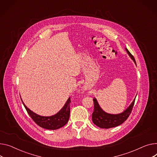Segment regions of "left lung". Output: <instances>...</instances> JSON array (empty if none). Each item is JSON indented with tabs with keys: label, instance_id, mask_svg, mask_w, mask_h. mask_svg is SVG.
Listing matches in <instances>:
<instances>
[{
	"label": "left lung",
	"instance_id": "obj_1",
	"mask_svg": "<svg viewBox=\"0 0 157 157\" xmlns=\"http://www.w3.org/2000/svg\"><path fill=\"white\" fill-rule=\"evenodd\" d=\"M126 50L131 58L134 60V63L136 64V62L133 56L130 53L127 48H126ZM134 101L135 98L130 106L122 113L119 114H110L105 112L100 108L96 98H94V110L92 113V121L96 126L100 128L109 129L118 126L119 125L122 124L125 121H126L129 117L132 110Z\"/></svg>",
	"mask_w": 157,
	"mask_h": 157
}]
</instances>
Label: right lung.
Returning a JSON list of instances; mask_svg holds the SVG:
<instances>
[{"label":"right lung","instance_id":"add662e5","mask_svg":"<svg viewBox=\"0 0 157 157\" xmlns=\"http://www.w3.org/2000/svg\"><path fill=\"white\" fill-rule=\"evenodd\" d=\"M23 105L29 114V116L33 120V121L41 128L46 129L55 130L59 129L67 123L70 115V103L71 98L67 100L64 106L57 113L50 117L40 116L39 115L30 110L23 103Z\"/></svg>","mask_w":157,"mask_h":157}]
</instances>
